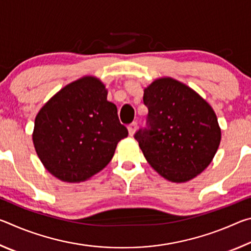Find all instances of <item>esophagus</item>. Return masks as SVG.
I'll list each match as a JSON object with an SVG mask.
<instances>
[{"label":"esophagus","instance_id":"obj_1","mask_svg":"<svg viewBox=\"0 0 251 251\" xmlns=\"http://www.w3.org/2000/svg\"><path fill=\"white\" fill-rule=\"evenodd\" d=\"M136 129H137V123L136 122H133L131 124L128 126V133L130 136H133L135 134Z\"/></svg>","mask_w":251,"mask_h":251}]
</instances>
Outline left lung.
<instances>
[{"mask_svg": "<svg viewBox=\"0 0 251 251\" xmlns=\"http://www.w3.org/2000/svg\"><path fill=\"white\" fill-rule=\"evenodd\" d=\"M147 127L134 137L151 166L173 182L202 173L217 151L222 131L211 106L192 88L172 77L144 90Z\"/></svg>", "mask_w": 251, "mask_h": 251, "instance_id": "obj_1", "label": "left lung"}]
</instances>
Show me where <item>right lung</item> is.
I'll return each mask as SVG.
<instances>
[{
	"instance_id": "1",
	"label": "right lung",
	"mask_w": 251,
	"mask_h": 251,
	"mask_svg": "<svg viewBox=\"0 0 251 251\" xmlns=\"http://www.w3.org/2000/svg\"><path fill=\"white\" fill-rule=\"evenodd\" d=\"M128 130L99 78L84 76L57 92L35 117L33 144L44 167L67 182L87 180L113 158Z\"/></svg>"
}]
</instances>
